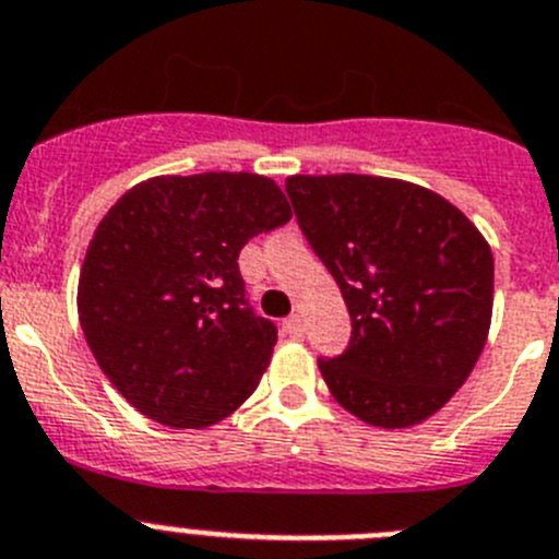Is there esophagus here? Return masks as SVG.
Returning a JSON list of instances; mask_svg holds the SVG:
<instances>
[{
	"mask_svg": "<svg viewBox=\"0 0 559 559\" xmlns=\"http://www.w3.org/2000/svg\"><path fill=\"white\" fill-rule=\"evenodd\" d=\"M284 331L289 336H300V334H304V320H300V314L286 317V320H284Z\"/></svg>",
	"mask_w": 559,
	"mask_h": 559,
	"instance_id": "esophagus-1",
	"label": "esophagus"
}]
</instances>
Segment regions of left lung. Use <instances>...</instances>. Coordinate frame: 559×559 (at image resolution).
<instances>
[{"instance_id": "obj_1", "label": "left lung", "mask_w": 559, "mask_h": 559, "mask_svg": "<svg viewBox=\"0 0 559 559\" xmlns=\"http://www.w3.org/2000/svg\"><path fill=\"white\" fill-rule=\"evenodd\" d=\"M286 194L334 275L350 342L320 356L331 395L381 429L435 415L474 370L492 314V253L456 205L406 180L295 175Z\"/></svg>"}]
</instances>
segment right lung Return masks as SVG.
<instances>
[{"instance_id":"1","label":"right lung","mask_w":559,"mask_h":559,"mask_svg":"<svg viewBox=\"0 0 559 559\" xmlns=\"http://www.w3.org/2000/svg\"><path fill=\"white\" fill-rule=\"evenodd\" d=\"M264 175H164L114 203L85 250V342L128 404L175 429H205L253 395L278 329L253 311L239 250L289 223Z\"/></svg>"}]
</instances>
